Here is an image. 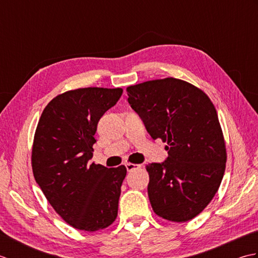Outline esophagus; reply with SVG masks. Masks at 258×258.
Segmentation results:
<instances>
[{
  "instance_id": "esophagus-1",
  "label": "esophagus",
  "mask_w": 258,
  "mask_h": 258,
  "mask_svg": "<svg viewBox=\"0 0 258 258\" xmlns=\"http://www.w3.org/2000/svg\"><path fill=\"white\" fill-rule=\"evenodd\" d=\"M125 167H126V169H127V172H131V171H133V169L140 168L141 165H138V164H132V163H126Z\"/></svg>"
}]
</instances>
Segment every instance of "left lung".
Here are the masks:
<instances>
[{
  "label": "left lung",
  "instance_id": "1",
  "mask_svg": "<svg viewBox=\"0 0 258 258\" xmlns=\"http://www.w3.org/2000/svg\"><path fill=\"white\" fill-rule=\"evenodd\" d=\"M131 107L153 140L167 142V158L146 166L153 211L187 222L204 210L220 187L226 149L215 107L204 92L167 78L126 89Z\"/></svg>",
  "mask_w": 258,
  "mask_h": 258
}]
</instances>
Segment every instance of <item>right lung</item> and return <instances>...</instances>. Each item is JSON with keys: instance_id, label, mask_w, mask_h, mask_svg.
Wrapping results in <instances>:
<instances>
[{"instance_id": "1", "label": "right lung", "mask_w": 258, "mask_h": 258, "mask_svg": "<svg viewBox=\"0 0 258 258\" xmlns=\"http://www.w3.org/2000/svg\"><path fill=\"white\" fill-rule=\"evenodd\" d=\"M122 89L85 87L65 92L47 104L35 131L32 168L46 200L80 231L103 229L117 216L126 167L92 163L97 123Z\"/></svg>"}]
</instances>
